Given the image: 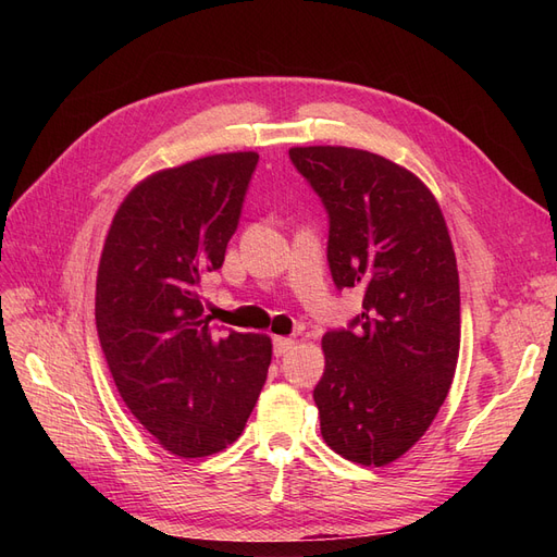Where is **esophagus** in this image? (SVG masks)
<instances>
[{"label": "esophagus", "mask_w": 557, "mask_h": 557, "mask_svg": "<svg viewBox=\"0 0 557 557\" xmlns=\"http://www.w3.org/2000/svg\"><path fill=\"white\" fill-rule=\"evenodd\" d=\"M295 346V339H288V336H274V356L281 358Z\"/></svg>", "instance_id": "obj_1"}]
</instances>
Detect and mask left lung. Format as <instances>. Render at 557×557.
<instances>
[{"instance_id":"8db88e82","label":"left lung","mask_w":557,"mask_h":557,"mask_svg":"<svg viewBox=\"0 0 557 557\" xmlns=\"http://www.w3.org/2000/svg\"><path fill=\"white\" fill-rule=\"evenodd\" d=\"M330 218L327 262L362 313L323 336L313 399L320 434L342 458L383 467L428 432L460 352V278L448 227L428 185L376 153L290 148Z\"/></svg>"}]
</instances>
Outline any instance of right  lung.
I'll return each mask as SVG.
<instances>
[{
    "mask_svg": "<svg viewBox=\"0 0 557 557\" xmlns=\"http://www.w3.org/2000/svg\"><path fill=\"white\" fill-rule=\"evenodd\" d=\"M258 153H221L144 178L107 234L95 323L132 416L181 458L239 440L256 407L272 339L213 336L201 276L223 267Z\"/></svg>",
    "mask_w": 557,
    "mask_h": 557,
    "instance_id": "1",
    "label": "right lung"
}]
</instances>
